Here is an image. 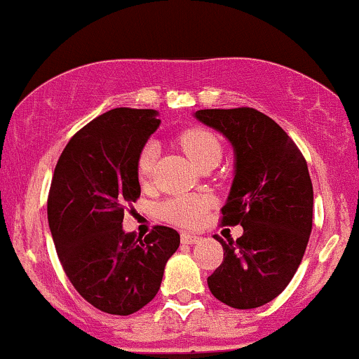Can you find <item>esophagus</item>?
<instances>
[{
    "label": "esophagus",
    "mask_w": 359,
    "mask_h": 359,
    "mask_svg": "<svg viewBox=\"0 0 359 359\" xmlns=\"http://www.w3.org/2000/svg\"><path fill=\"white\" fill-rule=\"evenodd\" d=\"M198 239L200 237L196 236V233H190V232H183L181 233V243L183 244H195V243H198Z\"/></svg>",
    "instance_id": "1"
}]
</instances>
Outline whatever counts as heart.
<instances>
[{"label": "heart", "instance_id": "obj_1", "mask_svg": "<svg viewBox=\"0 0 359 359\" xmlns=\"http://www.w3.org/2000/svg\"><path fill=\"white\" fill-rule=\"evenodd\" d=\"M181 151L196 168L207 164H217L222 158V144L210 130L201 127H191L178 135ZM156 163V147L146 144L137 158V176L142 183L151 180ZM210 201L200 195H180L164 201L159 207L161 219L180 227H196L207 215Z\"/></svg>", "mask_w": 359, "mask_h": 359}]
</instances>
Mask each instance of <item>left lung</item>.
Instances as JSON below:
<instances>
[{"instance_id": "8db88e82", "label": "left lung", "mask_w": 359, "mask_h": 359, "mask_svg": "<svg viewBox=\"0 0 359 359\" xmlns=\"http://www.w3.org/2000/svg\"><path fill=\"white\" fill-rule=\"evenodd\" d=\"M195 116L233 146L236 176L222 224L244 229L237 241L215 236L224 261L207 278L208 288L229 307H261L287 288L307 249L313 208L307 161L287 132L255 108H213Z\"/></svg>"}]
</instances>
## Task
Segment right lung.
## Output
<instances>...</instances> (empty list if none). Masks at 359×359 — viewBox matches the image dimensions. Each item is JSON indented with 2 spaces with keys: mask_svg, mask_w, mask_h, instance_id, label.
<instances>
[{
  "mask_svg": "<svg viewBox=\"0 0 359 359\" xmlns=\"http://www.w3.org/2000/svg\"><path fill=\"white\" fill-rule=\"evenodd\" d=\"M154 110L115 108L76 132L52 176L47 219L72 287L111 316H130L159 292L180 233L154 225L146 237L122 231L140 196L137 158L161 120Z\"/></svg>",
  "mask_w": 359,
  "mask_h": 359,
  "instance_id": "right-lung-1",
  "label": "right lung"
}]
</instances>
